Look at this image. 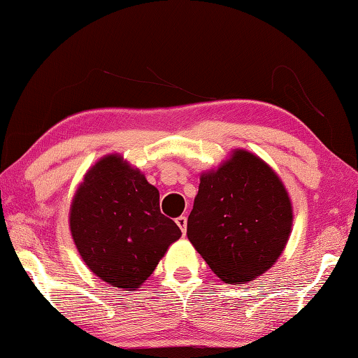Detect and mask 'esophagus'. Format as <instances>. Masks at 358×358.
Listing matches in <instances>:
<instances>
[{
    "instance_id": "obj_1",
    "label": "esophagus",
    "mask_w": 358,
    "mask_h": 358,
    "mask_svg": "<svg viewBox=\"0 0 358 358\" xmlns=\"http://www.w3.org/2000/svg\"><path fill=\"white\" fill-rule=\"evenodd\" d=\"M175 222H177V226L181 229V232H183V235H186V226H187V217L186 216H178L177 220H175Z\"/></svg>"
}]
</instances>
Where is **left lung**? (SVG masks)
Listing matches in <instances>:
<instances>
[{"label":"left lung","mask_w":358,"mask_h":358,"mask_svg":"<svg viewBox=\"0 0 358 358\" xmlns=\"http://www.w3.org/2000/svg\"><path fill=\"white\" fill-rule=\"evenodd\" d=\"M292 203L280 177L259 156L235 150L201 175L187 238L226 284L265 273L289 240Z\"/></svg>","instance_id":"1"}]
</instances>
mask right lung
<instances>
[{"label": "right lung", "mask_w": 358, "mask_h": 358, "mask_svg": "<svg viewBox=\"0 0 358 358\" xmlns=\"http://www.w3.org/2000/svg\"><path fill=\"white\" fill-rule=\"evenodd\" d=\"M71 234L83 262L102 281L136 290L181 237L161 213L159 191L120 155L85 173L69 211Z\"/></svg>", "instance_id": "1"}]
</instances>
